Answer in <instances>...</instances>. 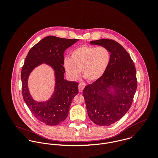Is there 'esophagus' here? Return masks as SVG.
<instances>
[{
	"label": "esophagus",
	"mask_w": 158,
	"mask_h": 158,
	"mask_svg": "<svg viewBox=\"0 0 158 158\" xmlns=\"http://www.w3.org/2000/svg\"><path fill=\"white\" fill-rule=\"evenodd\" d=\"M84 88H85V86L83 85H81V84H80L78 85V90H79L80 92H82L83 89H84Z\"/></svg>",
	"instance_id": "esophagus-1"
}]
</instances>
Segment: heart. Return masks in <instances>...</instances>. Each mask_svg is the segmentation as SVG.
I'll use <instances>...</instances> for the list:
<instances>
[{"label":"heart","mask_w":158,"mask_h":158,"mask_svg":"<svg viewBox=\"0 0 158 158\" xmlns=\"http://www.w3.org/2000/svg\"><path fill=\"white\" fill-rule=\"evenodd\" d=\"M111 61V53L105 47L84 45L73 50L70 59L66 58L64 68L72 80L80 75L88 82L94 83L103 77Z\"/></svg>","instance_id":"obj_1"}]
</instances>
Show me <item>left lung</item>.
<instances>
[{
    "label": "left lung",
    "mask_w": 158,
    "mask_h": 158,
    "mask_svg": "<svg viewBox=\"0 0 158 158\" xmlns=\"http://www.w3.org/2000/svg\"><path fill=\"white\" fill-rule=\"evenodd\" d=\"M107 48L111 61L102 78L87 85L83 92L89 117L95 124L109 126L129 110L137 89L134 63L126 50L113 40L92 41Z\"/></svg>",
    "instance_id": "1"
}]
</instances>
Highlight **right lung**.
Wrapping results in <instances>:
<instances>
[{"mask_svg":"<svg viewBox=\"0 0 158 158\" xmlns=\"http://www.w3.org/2000/svg\"><path fill=\"white\" fill-rule=\"evenodd\" d=\"M78 41L48 36L31 47L25 58L21 71L23 98L33 115L47 125H57L67 118L72 101L78 93V83L64 80L63 66L64 51ZM42 64L54 70L55 89L49 100L36 102L30 95L27 80L32 70Z\"/></svg>","mask_w":158,"mask_h":158,"instance_id":"obj_1","label":"right lung"}]
</instances>
